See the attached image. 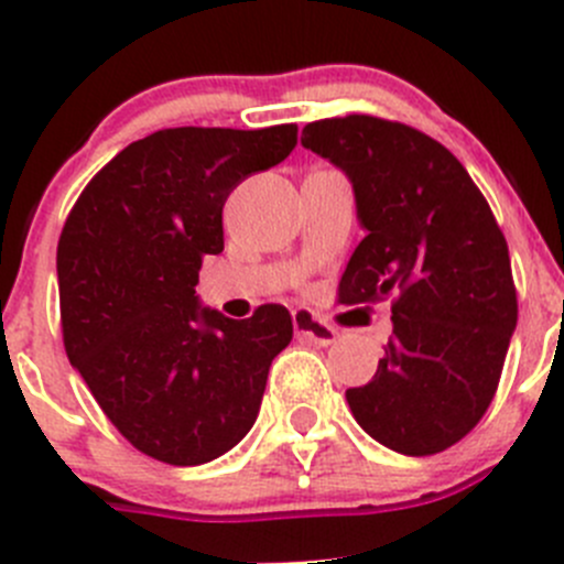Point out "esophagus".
Returning <instances> with one entry per match:
<instances>
[{
    "label": "esophagus",
    "mask_w": 564,
    "mask_h": 564,
    "mask_svg": "<svg viewBox=\"0 0 564 564\" xmlns=\"http://www.w3.org/2000/svg\"><path fill=\"white\" fill-rule=\"evenodd\" d=\"M292 324H294V333H297V338L308 340V344L329 346V344H335V338H338V329H335L333 324L324 322L322 316H316L314 311H305V308L294 311Z\"/></svg>",
    "instance_id": "34e87169"
}]
</instances>
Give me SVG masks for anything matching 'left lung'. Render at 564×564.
I'll return each mask as SVG.
<instances>
[{
  "label": "left lung",
  "mask_w": 564,
  "mask_h": 564,
  "mask_svg": "<svg viewBox=\"0 0 564 564\" xmlns=\"http://www.w3.org/2000/svg\"><path fill=\"white\" fill-rule=\"evenodd\" d=\"M303 147L349 174L366 229L338 303L392 311L377 373L346 390L351 414L403 456L447 451L491 406L519 318L502 229L458 158L412 124L316 119Z\"/></svg>",
  "instance_id": "8db88e82"
}]
</instances>
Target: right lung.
Instances as JSON below:
<instances>
[{
  "mask_svg": "<svg viewBox=\"0 0 564 564\" xmlns=\"http://www.w3.org/2000/svg\"><path fill=\"white\" fill-rule=\"evenodd\" d=\"M294 147L297 124L158 130L113 155L62 226L67 360L144 456L207 464L256 423L292 316L267 303L226 318L198 305L196 283L204 256L224 250L229 193Z\"/></svg>",
  "mask_w": 564,
  "mask_h": 564,
  "instance_id": "1",
  "label": "right lung"
}]
</instances>
